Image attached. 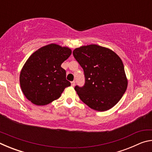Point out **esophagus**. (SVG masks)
I'll list each match as a JSON object with an SVG mask.
<instances>
[{"label": "esophagus", "instance_id": "1", "mask_svg": "<svg viewBox=\"0 0 152 152\" xmlns=\"http://www.w3.org/2000/svg\"><path fill=\"white\" fill-rule=\"evenodd\" d=\"M75 84H76V82H75V81H72V82H71V85L72 86H75Z\"/></svg>", "mask_w": 152, "mask_h": 152}]
</instances>
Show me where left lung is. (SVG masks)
Here are the masks:
<instances>
[{
	"label": "left lung",
	"instance_id": "obj_1",
	"mask_svg": "<svg viewBox=\"0 0 152 152\" xmlns=\"http://www.w3.org/2000/svg\"><path fill=\"white\" fill-rule=\"evenodd\" d=\"M73 56L84 71L85 82L74 89L81 101L98 111L114 107L127 90L124 66L114 51L100 45L82 46Z\"/></svg>",
	"mask_w": 152,
	"mask_h": 152
}]
</instances>
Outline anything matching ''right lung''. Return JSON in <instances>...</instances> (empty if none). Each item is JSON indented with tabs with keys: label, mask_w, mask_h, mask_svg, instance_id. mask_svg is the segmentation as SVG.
Masks as SVG:
<instances>
[{
	"label": "right lung",
	"mask_w": 152,
	"mask_h": 152,
	"mask_svg": "<svg viewBox=\"0 0 152 152\" xmlns=\"http://www.w3.org/2000/svg\"><path fill=\"white\" fill-rule=\"evenodd\" d=\"M70 49L50 44L36 51L28 59L20 74V84L27 99L36 105L58 99L71 85L61 64L71 55Z\"/></svg>",
	"instance_id": "right-lung-1"
}]
</instances>
